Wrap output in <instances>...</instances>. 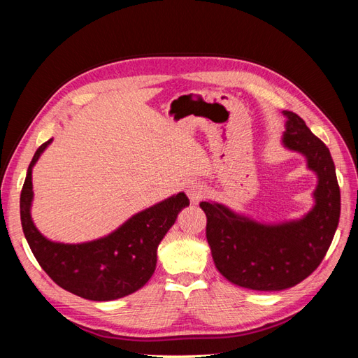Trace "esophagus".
I'll return each mask as SVG.
<instances>
[{"label": "esophagus", "instance_id": "esophagus-1", "mask_svg": "<svg viewBox=\"0 0 358 358\" xmlns=\"http://www.w3.org/2000/svg\"><path fill=\"white\" fill-rule=\"evenodd\" d=\"M187 194L192 204H197L203 197V185L199 182H189L187 185Z\"/></svg>", "mask_w": 358, "mask_h": 358}]
</instances>
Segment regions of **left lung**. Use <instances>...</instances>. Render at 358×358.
Returning <instances> with one entry per match:
<instances>
[{
    "label": "left lung",
    "instance_id": "left-lung-1",
    "mask_svg": "<svg viewBox=\"0 0 358 358\" xmlns=\"http://www.w3.org/2000/svg\"><path fill=\"white\" fill-rule=\"evenodd\" d=\"M287 117L284 148L306 158L317 175L312 209L300 220L258 222L215 201H201L206 237L220 273L234 285L280 291L306 279L327 254L341 216V191L329 148L296 113Z\"/></svg>",
    "mask_w": 358,
    "mask_h": 358
}]
</instances>
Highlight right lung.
<instances>
[{"label": "right lung", "instance_id": "add662e5", "mask_svg": "<svg viewBox=\"0 0 358 358\" xmlns=\"http://www.w3.org/2000/svg\"><path fill=\"white\" fill-rule=\"evenodd\" d=\"M52 143H43L32 157L20 192V221L32 254L55 284L73 294L110 301L142 288L157 267V249L175 224L179 212L189 206L185 192H178L133 215L115 231L83 243H61L43 236L31 218L32 167Z\"/></svg>", "mask_w": 358, "mask_h": 358}]
</instances>
